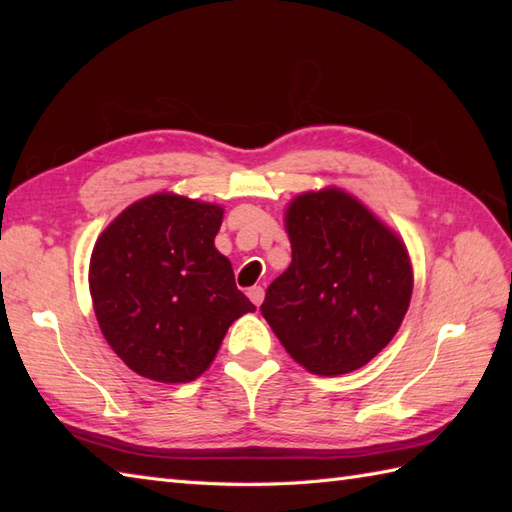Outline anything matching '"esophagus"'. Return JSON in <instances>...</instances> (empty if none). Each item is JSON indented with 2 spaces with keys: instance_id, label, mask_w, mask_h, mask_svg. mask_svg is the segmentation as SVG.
I'll list each match as a JSON object with an SVG mask.
<instances>
[{
  "instance_id": "obj_1",
  "label": "esophagus",
  "mask_w": 512,
  "mask_h": 512,
  "mask_svg": "<svg viewBox=\"0 0 512 512\" xmlns=\"http://www.w3.org/2000/svg\"><path fill=\"white\" fill-rule=\"evenodd\" d=\"M248 299L255 303V306H259V303L264 301V288L262 286H253L248 288Z\"/></svg>"
}]
</instances>
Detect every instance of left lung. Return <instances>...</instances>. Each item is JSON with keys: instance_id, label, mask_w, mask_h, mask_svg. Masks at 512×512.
<instances>
[{"instance_id": "obj_1", "label": "left lung", "mask_w": 512, "mask_h": 512, "mask_svg": "<svg viewBox=\"0 0 512 512\" xmlns=\"http://www.w3.org/2000/svg\"><path fill=\"white\" fill-rule=\"evenodd\" d=\"M284 224L292 262L266 290L264 319L310 374H350L372 361L405 319L413 290L409 250L339 187L292 198Z\"/></svg>"}]
</instances>
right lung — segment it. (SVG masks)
Masks as SVG:
<instances>
[{
	"instance_id": "obj_1",
	"label": "right lung",
	"mask_w": 512,
	"mask_h": 512,
	"mask_svg": "<svg viewBox=\"0 0 512 512\" xmlns=\"http://www.w3.org/2000/svg\"><path fill=\"white\" fill-rule=\"evenodd\" d=\"M222 217L220 204L162 191L129 204L96 239L94 314L132 372L191 383L209 369L231 323L255 312L215 248Z\"/></svg>"
}]
</instances>
